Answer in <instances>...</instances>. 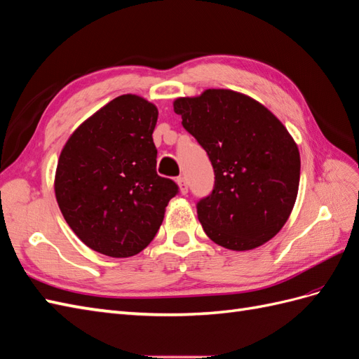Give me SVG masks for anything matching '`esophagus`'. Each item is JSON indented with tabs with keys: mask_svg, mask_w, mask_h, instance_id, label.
Instances as JSON below:
<instances>
[{
	"mask_svg": "<svg viewBox=\"0 0 359 359\" xmlns=\"http://www.w3.org/2000/svg\"><path fill=\"white\" fill-rule=\"evenodd\" d=\"M177 184H178V187H180V194H181V195H186L187 191H189V186H187L186 178H184V177H180V178L177 180Z\"/></svg>",
	"mask_w": 359,
	"mask_h": 359,
	"instance_id": "esophagus-1",
	"label": "esophagus"
}]
</instances>
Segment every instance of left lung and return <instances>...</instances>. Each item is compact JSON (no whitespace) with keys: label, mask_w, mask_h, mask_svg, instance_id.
<instances>
[{"label":"left lung","mask_w":359,"mask_h":359,"mask_svg":"<svg viewBox=\"0 0 359 359\" xmlns=\"http://www.w3.org/2000/svg\"><path fill=\"white\" fill-rule=\"evenodd\" d=\"M182 126L204 147L215 169L212 195L198 219L217 245L255 250L290 217L300 182V152L273 112L247 94L210 88L173 100Z\"/></svg>","instance_id":"8db88e82"}]
</instances>
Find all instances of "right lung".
Masks as SVG:
<instances>
[{
	"label": "right lung",
	"instance_id": "obj_1",
	"mask_svg": "<svg viewBox=\"0 0 359 359\" xmlns=\"http://www.w3.org/2000/svg\"><path fill=\"white\" fill-rule=\"evenodd\" d=\"M156 118L154 103L118 95L79 125L60 151L57 205L77 238L100 255L130 257L144 250L178 194L156 173Z\"/></svg>",
	"mask_w": 359,
	"mask_h": 359
}]
</instances>
